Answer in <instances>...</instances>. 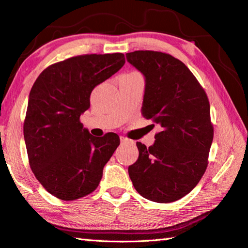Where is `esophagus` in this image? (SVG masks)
Returning a JSON list of instances; mask_svg holds the SVG:
<instances>
[{
	"mask_svg": "<svg viewBox=\"0 0 248 248\" xmlns=\"http://www.w3.org/2000/svg\"><path fill=\"white\" fill-rule=\"evenodd\" d=\"M120 141L121 143H127V142H129V139H127V138L124 137H120Z\"/></svg>",
	"mask_w": 248,
	"mask_h": 248,
	"instance_id": "34e87169",
	"label": "esophagus"
}]
</instances>
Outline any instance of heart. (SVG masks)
<instances>
[{"mask_svg":"<svg viewBox=\"0 0 248 248\" xmlns=\"http://www.w3.org/2000/svg\"><path fill=\"white\" fill-rule=\"evenodd\" d=\"M130 73H133V72H130Z\"/></svg>","mask_w":248,"mask_h":248,"instance_id":"heart-1","label":"heart"}]
</instances>
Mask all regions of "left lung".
Returning <instances> with one entry per match:
<instances>
[{
	"label": "left lung",
	"instance_id": "obj_1",
	"mask_svg": "<svg viewBox=\"0 0 248 248\" xmlns=\"http://www.w3.org/2000/svg\"><path fill=\"white\" fill-rule=\"evenodd\" d=\"M125 57L145 78L142 116L161 128L153 145L137 142L139 158L129 176L145 199L174 202L207 170L213 140L208 96L191 71L169 53L138 50Z\"/></svg>",
	"mask_w": 248,
	"mask_h": 248
}]
</instances>
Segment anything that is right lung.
I'll return each mask as SVG.
<instances>
[{
  "label": "right lung",
  "mask_w": 248,
  "mask_h": 248,
  "mask_svg": "<svg viewBox=\"0 0 248 248\" xmlns=\"http://www.w3.org/2000/svg\"><path fill=\"white\" fill-rule=\"evenodd\" d=\"M124 54H81L46 68L29 94L24 138L33 175L49 194L71 201L98 187L120 144L118 134L93 137L79 117L92 91L123 68Z\"/></svg>",
  "instance_id": "right-lung-1"
}]
</instances>
